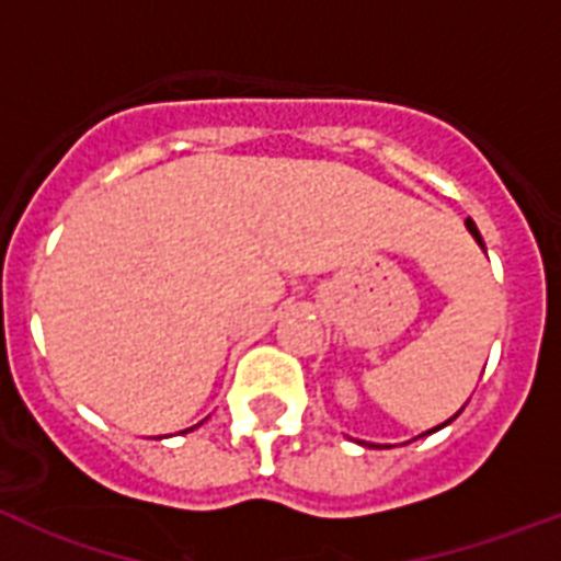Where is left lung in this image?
I'll return each mask as SVG.
<instances>
[{
    "label": "left lung",
    "mask_w": 561,
    "mask_h": 561,
    "mask_svg": "<svg viewBox=\"0 0 561 561\" xmlns=\"http://www.w3.org/2000/svg\"><path fill=\"white\" fill-rule=\"evenodd\" d=\"M466 227H469V232H472V236H474V241H478V244H480V247H483V252H485V244H483V238H480V232H478V227H474V221H472V219H466ZM458 415H460V413H455V415H453V419H449V421H455V419H458ZM449 421H444V424H440V427H447ZM440 427H435V430H440ZM435 430H430V433H435Z\"/></svg>",
    "instance_id": "obj_1"
}]
</instances>
